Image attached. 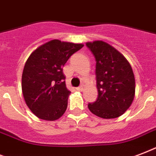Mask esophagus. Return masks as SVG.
Listing matches in <instances>:
<instances>
[{
  "instance_id": "esophagus-1",
  "label": "esophagus",
  "mask_w": 156,
  "mask_h": 156,
  "mask_svg": "<svg viewBox=\"0 0 156 156\" xmlns=\"http://www.w3.org/2000/svg\"><path fill=\"white\" fill-rule=\"evenodd\" d=\"M76 90H78V91H83V86H80V87H78L76 88Z\"/></svg>"
}]
</instances>
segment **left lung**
<instances>
[{
	"mask_svg": "<svg viewBox=\"0 0 156 156\" xmlns=\"http://www.w3.org/2000/svg\"><path fill=\"white\" fill-rule=\"evenodd\" d=\"M96 61L98 98L88 104L93 114L101 118H116L130 107L135 95V78L131 66L116 48L104 41L87 42Z\"/></svg>",
	"mask_w": 156,
	"mask_h": 156,
	"instance_id": "obj_1",
	"label": "left lung"
}]
</instances>
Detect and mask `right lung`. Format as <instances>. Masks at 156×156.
<instances>
[{
	"mask_svg": "<svg viewBox=\"0 0 156 156\" xmlns=\"http://www.w3.org/2000/svg\"><path fill=\"white\" fill-rule=\"evenodd\" d=\"M83 46L52 40L28 57L22 76V90L26 104L37 117L55 121L65 113L70 91L66 88L63 66Z\"/></svg>",
	"mask_w": 156,
	"mask_h": 156,
	"instance_id": "right-lung-1",
	"label": "right lung"
}]
</instances>
